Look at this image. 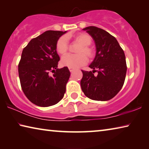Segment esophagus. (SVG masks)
<instances>
[{
    "instance_id": "34e87169",
    "label": "esophagus",
    "mask_w": 149,
    "mask_h": 149,
    "mask_svg": "<svg viewBox=\"0 0 149 149\" xmlns=\"http://www.w3.org/2000/svg\"><path fill=\"white\" fill-rule=\"evenodd\" d=\"M69 70H70V72H72L74 71V69L72 68H69Z\"/></svg>"
}]
</instances>
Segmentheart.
Returning <instances> with one entry per match:
<instances>
[{
	"mask_svg": "<svg viewBox=\"0 0 149 149\" xmlns=\"http://www.w3.org/2000/svg\"><path fill=\"white\" fill-rule=\"evenodd\" d=\"M75 39L81 45L77 51L78 54H66L63 56L60 61V64L62 66L77 68L87 64L88 60L86 54L89 58L94 56V50L89 46L92 42V38L89 35L81 33L75 37ZM56 49L58 53L60 55H64L66 53L68 50V39L66 37L62 36L58 39Z\"/></svg>",
	"mask_w": 149,
	"mask_h": 149,
	"instance_id": "obj_1",
	"label": "heart"
}]
</instances>
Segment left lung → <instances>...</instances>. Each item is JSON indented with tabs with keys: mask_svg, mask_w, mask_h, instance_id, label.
<instances>
[{
	"mask_svg": "<svg viewBox=\"0 0 149 149\" xmlns=\"http://www.w3.org/2000/svg\"><path fill=\"white\" fill-rule=\"evenodd\" d=\"M94 40L96 55L89 65L91 71L81 70L80 84L85 95L90 99L106 101L116 95L125 79V56L116 39L105 30L95 26L83 29ZM97 71L98 75L93 73Z\"/></svg>",
	"mask_w": 149,
	"mask_h": 149,
	"instance_id": "left-lung-1",
	"label": "left lung"
}]
</instances>
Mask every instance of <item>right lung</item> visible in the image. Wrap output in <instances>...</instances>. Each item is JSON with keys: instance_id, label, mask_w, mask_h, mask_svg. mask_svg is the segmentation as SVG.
Masks as SVG:
<instances>
[{"instance_id": "obj_1", "label": "right lung", "mask_w": 149, "mask_h": 149, "mask_svg": "<svg viewBox=\"0 0 149 149\" xmlns=\"http://www.w3.org/2000/svg\"><path fill=\"white\" fill-rule=\"evenodd\" d=\"M66 31H47L32 39L24 48L18 65L19 77L25 95L41 107L57 104L64 97L70 72L58 69L60 57L56 44ZM54 72L52 76L49 73Z\"/></svg>"}]
</instances>
